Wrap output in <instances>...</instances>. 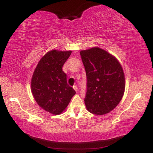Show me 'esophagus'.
<instances>
[{"instance_id":"obj_1","label":"esophagus","mask_w":153,"mask_h":153,"mask_svg":"<svg viewBox=\"0 0 153 153\" xmlns=\"http://www.w3.org/2000/svg\"><path fill=\"white\" fill-rule=\"evenodd\" d=\"M73 88L75 90V91H76V92L78 91V87H77L76 85H74V86H73Z\"/></svg>"}]
</instances>
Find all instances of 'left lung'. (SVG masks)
<instances>
[{
    "mask_svg": "<svg viewBox=\"0 0 153 153\" xmlns=\"http://www.w3.org/2000/svg\"><path fill=\"white\" fill-rule=\"evenodd\" d=\"M87 78L84 102L91 114L103 115L119 104L125 92L120 64L107 51L94 47L80 52Z\"/></svg>",
    "mask_w": 153,
    "mask_h": 153,
    "instance_id": "left-lung-1",
    "label": "left lung"
}]
</instances>
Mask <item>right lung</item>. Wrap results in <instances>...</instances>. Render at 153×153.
I'll return each mask as SVG.
<instances>
[{
    "label": "right lung",
    "mask_w": 153,
    "mask_h": 153,
    "mask_svg": "<svg viewBox=\"0 0 153 153\" xmlns=\"http://www.w3.org/2000/svg\"><path fill=\"white\" fill-rule=\"evenodd\" d=\"M72 51L56 50L45 54L35 68L31 80V90L38 105L54 115L63 111L76 92L67 82L62 70Z\"/></svg>",
    "instance_id": "right-lung-1"
}]
</instances>
